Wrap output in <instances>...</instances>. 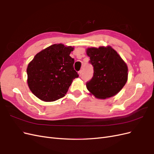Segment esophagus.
<instances>
[{"label":"esophagus","instance_id":"1","mask_svg":"<svg viewBox=\"0 0 154 154\" xmlns=\"http://www.w3.org/2000/svg\"><path fill=\"white\" fill-rule=\"evenodd\" d=\"M82 72H83V70H81L79 72V76H81L82 75Z\"/></svg>","mask_w":154,"mask_h":154}]
</instances>
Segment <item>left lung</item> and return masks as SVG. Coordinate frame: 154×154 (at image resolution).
Returning a JSON list of instances; mask_svg holds the SVG:
<instances>
[{
  "label": "left lung",
  "mask_w": 154,
  "mask_h": 154,
  "mask_svg": "<svg viewBox=\"0 0 154 154\" xmlns=\"http://www.w3.org/2000/svg\"><path fill=\"white\" fill-rule=\"evenodd\" d=\"M89 63L93 66L92 79L86 82L87 89L95 97L110 98L122 89L128 80V66L111 47L87 49Z\"/></svg>",
  "instance_id": "left-lung-1"
}]
</instances>
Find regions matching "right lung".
I'll return each instance as SVG.
<instances>
[{
    "mask_svg": "<svg viewBox=\"0 0 154 154\" xmlns=\"http://www.w3.org/2000/svg\"><path fill=\"white\" fill-rule=\"evenodd\" d=\"M73 48L53 44L37 53L27 67L28 84L31 91L44 101H54L65 96L74 79Z\"/></svg>",
    "mask_w": 154,
    "mask_h": 154,
    "instance_id": "right-lung-1",
    "label": "right lung"
}]
</instances>
